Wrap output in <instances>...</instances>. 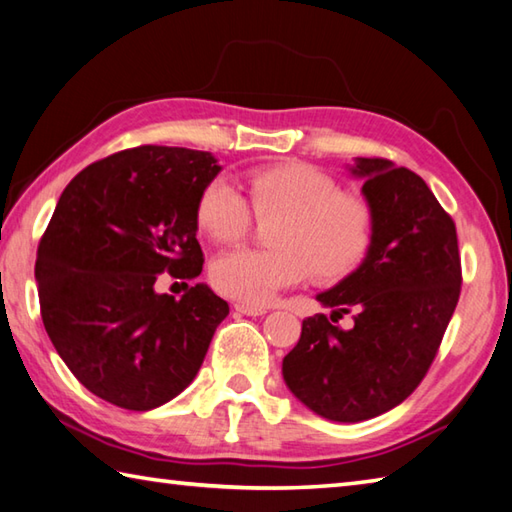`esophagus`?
Segmentation results:
<instances>
[{
	"label": "esophagus",
	"instance_id": "1",
	"mask_svg": "<svg viewBox=\"0 0 512 512\" xmlns=\"http://www.w3.org/2000/svg\"><path fill=\"white\" fill-rule=\"evenodd\" d=\"M235 310H239V313L248 315V317H259V315H266L268 313L266 306H253V304H244V302H237Z\"/></svg>",
	"mask_w": 512,
	"mask_h": 512
}]
</instances>
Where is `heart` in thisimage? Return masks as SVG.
Segmentation results:
<instances>
[{
    "mask_svg": "<svg viewBox=\"0 0 512 512\" xmlns=\"http://www.w3.org/2000/svg\"><path fill=\"white\" fill-rule=\"evenodd\" d=\"M250 204L257 217H273L275 248H235L215 259L210 279L219 293L244 304H266L279 290L295 286L310 270L322 282L353 273L375 237V213L364 197L342 193L335 177L310 164H277L248 175ZM197 222L215 242L248 235L253 213L239 190L210 182L197 202Z\"/></svg>",
    "mask_w": 512,
    "mask_h": 512,
    "instance_id": "obj_1",
    "label": "heart"
}]
</instances>
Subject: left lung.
I'll list each match as a JSON object with an SVG mask.
<instances>
[{
    "label": "left lung",
    "mask_w": 512,
    "mask_h": 512,
    "mask_svg": "<svg viewBox=\"0 0 512 512\" xmlns=\"http://www.w3.org/2000/svg\"><path fill=\"white\" fill-rule=\"evenodd\" d=\"M375 237L364 264L317 295L337 308L306 317L284 357L299 402L333 422H364L402 404L422 384L462 293L455 222L417 173L384 157H359ZM356 310L342 331L337 316Z\"/></svg>",
    "instance_id": "8db88e82"
}]
</instances>
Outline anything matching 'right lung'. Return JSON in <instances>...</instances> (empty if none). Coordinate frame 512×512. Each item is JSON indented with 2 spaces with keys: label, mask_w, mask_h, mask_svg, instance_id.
Wrapping results in <instances>:
<instances>
[{
  "label": "right lung",
  "mask_w": 512,
  "mask_h": 512,
  "mask_svg": "<svg viewBox=\"0 0 512 512\" xmlns=\"http://www.w3.org/2000/svg\"><path fill=\"white\" fill-rule=\"evenodd\" d=\"M217 173L204 150L137 146L86 166L59 197L37 246L39 310L70 373L104 402H170L228 315L202 284L182 299L155 293L159 273H202L197 202Z\"/></svg>",
  "instance_id": "1"
}]
</instances>
